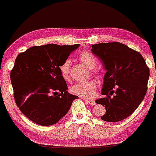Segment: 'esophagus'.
I'll return each instance as SVG.
<instances>
[{"label":"esophagus","mask_w":156,"mask_h":156,"mask_svg":"<svg viewBox=\"0 0 156 156\" xmlns=\"http://www.w3.org/2000/svg\"><path fill=\"white\" fill-rule=\"evenodd\" d=\"M86 102L87 104H90V105H92V106L95 105L96 104V102L94 100H86Z\"/></svg>","instance_id":"obj_1"}]
</instances>
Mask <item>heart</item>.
Returning a JSON list of instances; mask_svg holds the SVG:
<instances>
[{"label": "heart", "mask_w": 156, "mask_h": 156, "mask_svg": "<svg viewBox=\"0 0 156 156\" xmlns=\"http://www.w3.org/2000/svg\"><path fill=\"white\" fill-rule=\"evenodd\" d=\"M79 59L88 69H90L91 75L99 79L101 72L95 66L97 65V59L94 55L87 51L82 52L79 55ZM70 61L66 59L59 66V71L63 80L69 81L70 79ZM97 88V82L95 80H88L83 82H77L72 85L70 91L74 94L84 98H92L94 97L96 89Z\"/></svg>", "instance_id": "obj_1"}]
</instances>
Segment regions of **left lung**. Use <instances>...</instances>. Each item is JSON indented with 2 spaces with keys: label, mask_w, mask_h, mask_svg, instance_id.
Returning <instances> with one entry per match:
<instances>
[{
  "label": "left lung",
  "mask_w": 156,
  "mask_h": 156,
  "mask_svg": "<svg viewBox=\"0 0 156 156\" xmlns=\"http://www.w3.org/2000/svg\"><path fill=\"white\" fill-rule=\"evenodd\" d=\"M91 52L99 58L106 72L101 94L106 113L101 117L107 122L126 119L141 103L148 89L149 68L137 51L118 42L91 45Z\"/></svg>",
  "instance_id": "8db88e82"
}]
</instances>
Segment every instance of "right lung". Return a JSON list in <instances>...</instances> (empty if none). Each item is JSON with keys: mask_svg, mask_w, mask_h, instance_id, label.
I'll return each instance as SVG.
<instances>
[{"mask_svg": "<svg viewBox=\"0 0 156 156\" xmlns=\"http://www.w3.org/2000/svg\"><path fill=\"white\" fill-rule=\"evenodd\" d=\"M79 46H34L16 57L10 72L14 99L21 112L34 123L44 126L55 124L78 99L67 91L59 66Z\"/></svg>", "mask_w": 156, "mask_h": 156, "instance_id": "right-lung-1", "label": "right lung"}]
</instances>
